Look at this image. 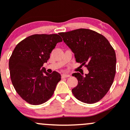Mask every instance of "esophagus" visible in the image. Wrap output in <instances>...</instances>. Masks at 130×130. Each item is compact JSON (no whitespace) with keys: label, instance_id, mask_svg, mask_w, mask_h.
I'll use <instances>...</instances> for the list:
<instances>
[{"label":"esophagus","instance_id":"esophagus-1","mask_svg":"<svg viewBox=\"0 0 130 130\" xmlns=\"http://www.w3.org/2000/svg\"><path fill=\"white\" fill-rule=\"evenodd\" d=\"M70 75L69 74H67V73H63L62 74V77L63 78H66V77H70Z\"/></svg>","mask_w":130,"mask_h":130}]
</instances>
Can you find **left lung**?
I'll return each instance as SVG.
<instances>
[{
	"label": "left lung",
	"mask_w": 130,
	"mask_h": 130,
	"mask_svg": "<svg viewBox=\"0 0 130 130\" xmlns=\"http://www.w3.org/2000/svg\"><path fill=\"white\" fill-rule=\"evenodd\" d=\"M64 43L74 54L76 61L86 65L87 74L74 73L78 84L72 90L81 102L93 104L108 92L116 73V58L113 48L101 34L88 29L60 32ZM87 64V65L85 64Z\"/></svg>",
	"instance_id": "obj_1"
}]
</instances>
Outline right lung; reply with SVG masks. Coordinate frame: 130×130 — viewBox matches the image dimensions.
<instances>
[{
	"instance_id": "add662e5",
	"label": "right lung",
	"mask_w": 130,
	"mask_h": 130,
	"mask_svg": "<svg viewBox=\"0 0 130 130\" xmlns=\"http://www.w3.org/2000/svg\"><path fill=\"white\" fill-rule=\"evenodd\" d=\"M61 41L57 34L33 35L14 48L9 62L10 79L18 94L29 104H41L53 95L61 75L48 73L43 65Z\"/></svg>"
}]
</instances>
